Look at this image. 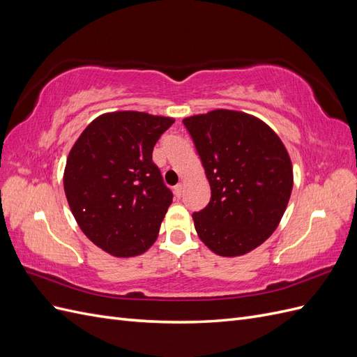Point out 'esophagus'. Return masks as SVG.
I'll list each match as a JSON object with an SVG mask.
<instances>
[{
	"instance_id": "esophagus-1",
	"label": "esophagus",
	"mask_w": 357,
	"mask_h": 357,
	"mask_svg": "<svg viewBox=\"0 0 357 357\" xmlns=\"http://www.w3.org/2000/svg\"><path fill=\"white\" fill-rule=\"evenodd\" d=\"M183 190H185V188H183V185H177V186L174 188V193H176L177 198H180V197L183 195Z\"/></svg>"
}]
</instances>
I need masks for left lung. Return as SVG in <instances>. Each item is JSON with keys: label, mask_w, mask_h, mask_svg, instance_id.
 Masks as SVG:
<instances>
[{"label": "left lung", "mask_w": 357, "mask_h": 357, "mask_svg": "<svg viewBox=\"0 0 357 357\" xmlns=\"http://www.w3.org/2000/svg\"><path fill=\"white\" fill-rule=\"evenodd\" d=\"M201 158L211 198L192 214L198 236L220 256L261 245L282 220L294 188L282 139L259 119L214 110L183 121Z\"/></svg>", "instance_id": "left-lung-1"}]
</instances>
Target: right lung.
Returning <instances> with one entry per match:
<instances>
[{
  "mask_svg": "<svg viewBox=\"0 0 357 357\" xmlns=\"http://www.w3.org/2000/svg\"><path fill=\"white\" fill-rule=\"evenodd\" d=\"M174 119L142 112L96 117L73 146L63 189L88 238L117 257L144 253L172 202L152 153Z\"/></svg>",
  "mask_w": 357,
  "mask_h": 357,
  "instance_id": "add662e5",
  "label": "right lung"
}]
</instances>
